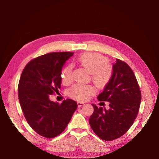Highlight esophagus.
Instances as JSON below:
<instances>
[{
	"label": "esophagus",
	"mask_w": 159,
	"mask_h": 159,
	"mask_svg": "<svg viewBox=\"0 0 159 159\" xmlns=\"http://www.w3.org/2000/svg\"><path fill=\"white\" fill-rule=\"evenodd\" d=\"M84 105V103H83V102H78V106L79 107H81V106H83V105Z\"/></svg>",
	"instance_id": "obj_1"
}]
</instances>
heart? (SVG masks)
Here are the masks:
<instances>
[{
    "label": "heart",
    "instance_id": "b5f03b06",
    "mask_svg": "<svg viewBox=\"0 0 159 159\" xmlns=\"http://www.w3.org/2000/svg\"><path fill=\"white\" fill-rule=\"evenodd\" d=\"M76 61L91 74V80L98 88H103L109 81L112 69L108 65L106 57L98 53L88 52L79 56ZM61 79L64 84H68L72 80V67L67 66L61 72ZM95 93L90 85L75 84L69 89L70 97L79 100L87 99Z\"/></svg>",
    "mask_w": 159,
    "mask_h": 159
}]
</instances>
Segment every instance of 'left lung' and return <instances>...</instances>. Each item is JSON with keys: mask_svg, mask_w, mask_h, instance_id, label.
Returning a JSON list of instances; mask_svg holds the SVG:
<instances>
[{"mask_svg": "<svg viewBox=\"0 0 159 159\" xmlns=\"http://www.w3.org/2000/svg\"><path fill=\"white\" fill-rule=\"evenodd\" d=\"M98 99L109 102V109L92 104L89 125L93 132L107 141L123 136L135 120L141 100L136 77L125 62L116 59L111 79Z\"/></svg>", "mask_w": 159, "mask_h": 159, "instance_id": "8db88e82", "label": "left lung"}]
</instances>
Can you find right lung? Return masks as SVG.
<instances>
[{
    "label": "right lung",
    "mask_w": 159,
    "mask_h": 159,
    "mask_svg": "<svg viewBox=\"0 0 159 159\" xmlns=\"http://www.w3.org/2000/svg\"><path fill=\"white\" fill-rule=\"evenodd\" d=\"M74 52H52L32 60L24 68L18 84V99L24 115L34 131L54 138L68 125L78 104L68 99L61 104L50 95L61 88V72Z\"/></svg>",
    "instance_id": "1"
}]
</instances>
